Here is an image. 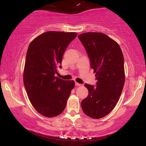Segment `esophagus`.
Instances as JSON below:
<instances>
[{
  "label": "esophagus",
  "instance_id": "esophagus-1",
  "mask_svg": "<svg viewBox=\"0 0 146 146\" xmlns=\"http://www.w3.org/2000/svg\"><path fill=\"white\" fill-rule=\"evenodd\" d=\"M75 85L76 86H82V84H80L77 83V82H75Z\"/></svg>",
  "mask_w": 146,
  "mask_h": 146
}]
</instances>
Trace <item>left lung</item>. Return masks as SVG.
<instances>
[{
    "mask_svg": "<svg viewBox=\"0 0 146 146\" xmlns=\"http://www.w3.org/2000/svg\"><path fill=\"white\" fill-rule=\"evenodd\" d=\"M96 73V86L84 85L88 96L81 102L88 116L99 119L110 113L119 99L125 82L124 59L116 42L102 33L78 36Z\"/></svg>",
    "mask_w": 146,
    "mask_h": 146,
    "instance_id": "left-lung-1",
    "label": "left lung"
}]
</instances>
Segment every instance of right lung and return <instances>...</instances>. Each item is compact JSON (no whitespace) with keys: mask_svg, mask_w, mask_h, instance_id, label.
Returning <instances> with one entry per match:
<instances>
[{"mask_svg":"<svg viewBox=\"0 0 146 146\" xmlns=\"http://www.w3.org/2000/svg\"><path fill=\"white\" fill-rule=\"evenodd\" d=\"M75 33L48 31L30 44L26 56L23 81L28 97L38 112L55 117L65 109L74 80L55 76L62 68L64 53L76 37Z\"/></svg>","mask_w":146,"mask_h":146,"instance_id":"right-lung-1","label":"right lung"}]
</instances>
